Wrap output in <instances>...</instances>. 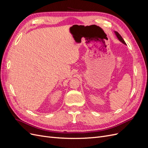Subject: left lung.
Masks as SVG:
<instances>
[{"instance_id": "8db88e82", "label": "left lung", "mask_w": 148, "mask_h": 148, "mask_svg": "<svg viewBox=\"0 0 148 148\" xmlns=\"http://www.w3.org/2000/svg\"><path fill=\"white\" fill-rule=\"evenodd\" d=\"M114 33H115L116 36H117V39L119 40V41H120L121 42H122V43L123 44H125V45H127L126 43H125V41L123 39L122 37L120 35V34L117 32V31H114Z\"/></svg>"}]
</instances>
